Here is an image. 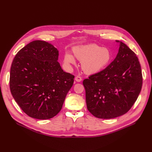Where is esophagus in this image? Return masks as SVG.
Here are the masks:
<instances>
[{
	"label": "esophagus",
	"instance_id": "1",
	"mask_svg": "<svg viewBox=\"0 0 152 152\" xmlns=\"http://www.w3.org/2000/svg\"><path fill=\"white\" fill-rule=\"evenodd\" d=\"M75 80L77 81V82H81L82 81V77L81 76H77L76 77H75Z\"/></svg>",
	"mask_w": 152,
	"mask_h": 152
}]
</instances>
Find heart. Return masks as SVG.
Returning <instances> with one entry per match:
<instances>
[{"mask_svg":"<svg viewBox=\"0 0 152 152\" xmlns=\"http://www.w3.org/2000/svg\"><path fill=\"white\" fill-rule=\"evenodd\" d=\"M73 52L75 57L81 61V67L86 74L97 73L104 69L112 60V55L109 49L97 44H90L75 47ZM64 62L70 67L75 65V57L68 52L64 56Z\"/></svg>","mask_w":152,"mask_h":152,"instance_id":"obj_1","label":"heart"}]
</instances>
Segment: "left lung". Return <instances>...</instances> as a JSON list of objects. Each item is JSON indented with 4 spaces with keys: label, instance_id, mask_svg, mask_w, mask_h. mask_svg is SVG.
<instances>
[{
    "label": "left lung",
    "instance_id": "left-lung-1",
    "mask_svg": "<svg viewBox=\"0 0 152 152\" xmlns=\"http://www.w3.org/2000/svg\"><path fill=\"white\" fill-rule=\"evenodd\" d=\"M120 43L115 59L103 70L83 81L87 107L94 116L111 119L128 111L142 86L140 63L135 53Z\"/></svg>",
    "mask_w": 152,
    "mask_h": 152
}]
</instances>
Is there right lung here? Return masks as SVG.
Returning <instances> with one entry per match:
<instances>
[{
    "label": "right lung",
    "instance_id": "right-lung-1",
    "mask_svg": "<svg viewBox=\"0 0 152 152\" xmlns=\"http://www.w3.org/2000/svg\"><path fill=\"white\" fill-rule=\"evenodd\" d=\"M58 50L42 41L31 42L17 53L10 73L13 97L29 116L50 119L61 110L75 76L61 69Z\"/></svg>",
    "mask_w": 152,
    "mask_h": 152
}]
</instances>
